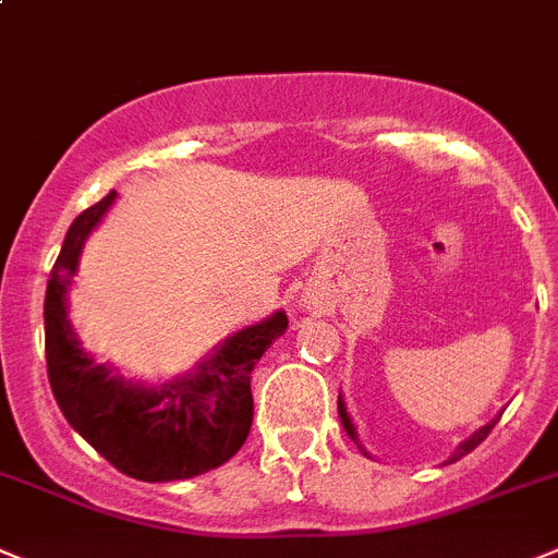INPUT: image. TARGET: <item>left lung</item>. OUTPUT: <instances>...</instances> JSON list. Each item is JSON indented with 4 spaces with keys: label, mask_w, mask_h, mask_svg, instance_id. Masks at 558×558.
I'll list each match as a JSON object with an SVG mask.
<instances>
[{
    "label": "left lung",
    "mask_w": 558,
    "mask_h": 558,
    "mask_svg": "<svg viewBox=\"0 0 558 558\" xmlns=\"http://www.w3.org/2000/svg\"><path fill=\"white\" fill-rule=\"evenodd\" d=\"M338 415H341V424H343V429H347V435H350V437H352V440H355V444H357V446H361V440H357V432H355V424H352L350 413H347V408H343V399H341V397H338ZM498 418H501V415H496V418H493V421H490V424H484V426H482V429H476V432H473V435H471V437H468V440H462V444H460V446H457V451H454V454H451V457H449V462H457V460H462V457H465V454H471V451H473V449H476V446H478V444H482L484 437L490 435V432H493V426H496V424H498ZM361 451H363V454H366V449H363V446H361Z\"/></svg>",
    "instance_id": "1"
}]
</instances>
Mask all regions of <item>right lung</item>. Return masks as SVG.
<instances>
[{
  "label": "right lung",
  "mask_w": 558,
  "mask_h": 558,
  "mask_svg": "<svg viewBox=\"0 0 558 558\" xmlns=\"http://www.w3.org/2000/svg\"><path fill=\"white\" fill-rule=\"evenodd\" d=\"M114 190L85 208L65 233L46 286V372L62 415L121 473L140 482H179L231 460L250 435V374L269 343L289 327L283 311L228 336L186 377L159 388L137 385L96 363L76 341L65 291L93 228Z\"/></svg>",
  "instance_id": "right-lung-1"
}]
</instances>
